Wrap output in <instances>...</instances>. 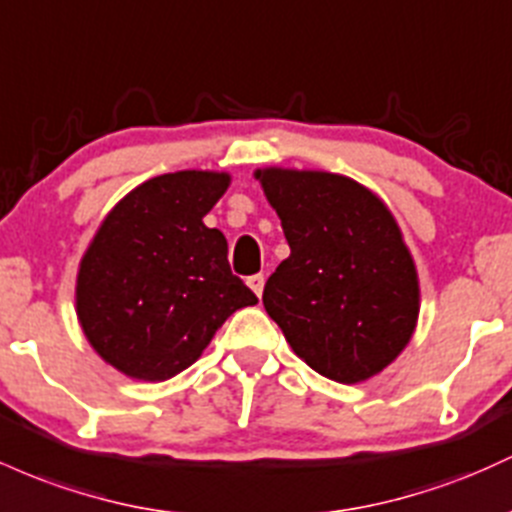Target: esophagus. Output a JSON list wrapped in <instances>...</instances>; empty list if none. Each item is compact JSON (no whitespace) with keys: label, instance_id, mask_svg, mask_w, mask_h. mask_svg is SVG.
Masks as SVG:
<instances>
[{"label":"esophagus","instance_id":"34e87169","mask_svg":"<svg viewBox=\"0 0 512 512\" xmlns=\"http://www.w3.org/2000/svg\"><path fill=\"white\" fill-rule=\"evenodd\" d=\"M247 286H250L257 296H262V291H265V274H252V277H247Z\"/></svg>","mask_w":512,"mask_h":512}]
</instances>
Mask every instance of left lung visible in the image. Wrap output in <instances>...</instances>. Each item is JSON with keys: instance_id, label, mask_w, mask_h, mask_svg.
<instances>
[{"instance_id": "left-lung-1", "label": "left lung", "mask_w": 512, "mask_h": 512, "mask_svg": "<svg viewBox=\"0 0 512 512\" xmlns=\"http://www.w3.org/2000/svg\"><path fill=\"white\" fill-rule=\"evenodd\" d=\"M291 255L262 303L286 342L318 374L359 384L403 352L420 313V284L389 206L350 177L257 170Z\"/></svg>"}]
</instances>
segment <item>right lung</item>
Returning a JSON list of instances; mask_svg holds the SVG:
<instances>
[{
  "label": "right lung",
  "mask_w": 512,
  "mask_h": 512,
  "mask_svg": "<svg viewBox=\"0 0 512 512\" xmlns=\"http://www.w3.org/2000/svg\"><path fill=\"white\" fill-rule=\"evenodd\" d=\"M228 172L148 179L101 221L77 272V318L94 352L140 381L192 367L216 330L257 296L228 265L226 235L204 216Z\"/></svg>",
  "instance_id": "add662e5"
}]
</instances>
